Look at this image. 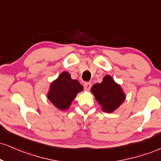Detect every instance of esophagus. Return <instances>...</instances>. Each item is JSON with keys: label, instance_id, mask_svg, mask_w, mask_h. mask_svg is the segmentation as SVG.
<instances>
[{"label": "esophagus", "instance_id": "34e87169", "mask_svg": "<svg viewBox=\"0 0 161 161\" xmlns=\"http://www.w3.org/2000/svg\"><path fill=\"white\" fill-rule=\"evenodd\" d=\"M91 88H92V84L90 82H86L84 84V89L86 90V91H89Z\"/></svg>", "mask_w": 161, "mask_h": 161}]
</instances>
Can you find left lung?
I'll return each instance as SVG.
<instances>
[{
	"instance_id": "1",
	"label": "left lung",
	"mask_w": 161,
	"mask_h": 161,
	"mask_svg": "<svg viewBox=\"0 0 161 161\" xmlns=\"http://www.w3.org/2000/svg\"><path fill=\"white\" fill-rule=\"evenodd\" d=\"M91 92L104 112L111 113L115 110L125 98L120 86L110 75H106L101 83L94 85Z\"/></svg>"
}]
</instances>
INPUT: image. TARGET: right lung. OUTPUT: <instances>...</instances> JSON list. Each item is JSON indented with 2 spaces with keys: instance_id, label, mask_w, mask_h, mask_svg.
Listing matches in <instances>:
<instances>
[{
  "instance_id": "right-lung-1",
  "label": "right lung",
  "mask_w": 161,
  "mask_h": 161,
  "mask_svg": "<svg viewBox=\"0 0 161 161\" xmlns=\"http://www.w3.org/2000/svg\"><path fill=\"white\" fill-rule=\"evenodd\" d=\"M83 90V87L77 80L71 79L69 73L64 72L57 80L51 85L47 97L56 108L66 110L71 104L78 92Z\"/></svg>"
}]
</instances>
